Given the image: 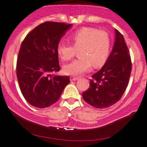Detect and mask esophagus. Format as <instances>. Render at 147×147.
I'll return each instance as SVG.
<instances>
[{"label": "esophagus", "instance_id": "34e87169", "mask_svg": "<svg viewBox=\"0 0 147 147\" xmlns=\"http://www.w3.org/2000/svg\"><path fill=\"white\" fill-rule=\"evenodd\" d=\"M79 79V78L78 77H75V76H71L70 77V80H72V81H74V80H77Z\"/></svg>", "mask_w": 147, "mask_h": 147}]
</instances>
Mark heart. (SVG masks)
Masks as SVG:
<instances>
[{
  "label": "heart",
  "instance_id": "obj_1",
  "mask_svg": "<svg viewBox=\"0 0 147 147\" xmlns=\"http://www.w3.org/2000/svg\"><path fill=\"white\" fill-rule=\"evenodd\" d=\"M72 45L60 41L57 51L62 61L70 60L78 50V57L63 67L67 75H77L83 73L94 66L102 67L107 61L111 51V38L105 30L84 27L78 29L69 36Z\"/></svg>",
  "mask_w": 147,
  "mask_h": 147
}]
</instances>
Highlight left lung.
Wrapping results in <instances>:
<instances>
[{
	"mask_svg": "<svg viewBox=\"0 0 147 147\" xmlns=\"http://www.w3.org/2000/svg\"><path fill=\"white\" fill-rule=\"evenodd\" d=\"M113 49L102 68L92 75L90 86L83 93L85 101L104 109L121 98L128 85L132 69L130 52L123 35L115 30Z\"/></svg>",
	"mask_w": 147,
	"mask_h": 147,
	"instance_id": "left-lung-1",
	"label": "left lung"
}]
</instances>
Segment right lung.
I'll return each instance as SVG.
<instances>
[{
    "label": "right lung",
    "mask_w": 147,
    "mask_h": 147,
    "mask_svg": "<svg viewBox=\"0 0 147 147\" xmlns=\"http://www.w3.org/2000/svg\"><path fill=\"white\" fill-rule=\"evenodd\" d=\"M72 24L45 22L22 41L16 61V76L26 101L38 108L49 107L59 99L69 76H57L60 70L57 44Z\"/></svg>",
    "instance_id": "right-lung-1"
}]
</instances>
